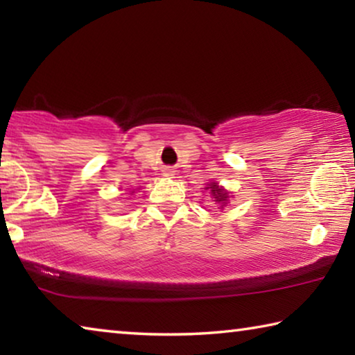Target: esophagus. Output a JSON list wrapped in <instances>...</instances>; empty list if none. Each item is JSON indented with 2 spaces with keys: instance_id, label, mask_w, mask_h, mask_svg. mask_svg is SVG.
<instances>
[{
  "instance_id": "obj_1",
  "label": "esophagus",
  "mask_w": 355,
  "mask_h": 355,
  "mask_svg": "<svg viewBox=\"0 0 355 355\" xmlns=\"http://www.w3.org/2000/svg\"><path fill=\"white\" fill-rule=\"evenodd\" d=\"M164 175H166V177H171V175H173V171H172V169H167V171L164 172Z\"/></svg>"
}]
</instances>
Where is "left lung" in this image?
Returning <instances> with one entry per match:
<instances>
[{
    "label": "left lung",
    "instance_id": "8db88e82",
    "mask_svg": "<svg viewBox=\"0 0 355 355\" xmlns=\"http://www.w3.org/2000/svg\"><path fill=\"white\" fill-rule=\"evenodd\" d=\"M209 189H211V194L214 196L213 199H216V202H219V203H222V205H225L227 203V192L222 189V188H219L218 186V183H211L209 184Z\"/></svg>",
    "mask_w": 355,
    "mask_h": 355
}]
</instances>
